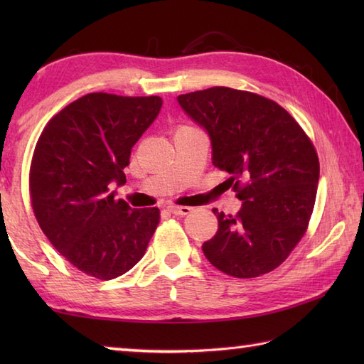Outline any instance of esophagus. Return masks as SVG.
I'll list each match as a JSON object with an SVG mask.
<instances>
[{"label": "esophagus", "mask_w": 364, "mask_h": 364, "mask_svg": "<svg viewBox=\"0 0 364 364\" xmlns=\"http://www.w3.org/2000/svg\"><path fill=\"white\" fill-rule=\"evenodd\" d=\"M167 211L170 214H175V215H188L192 211V208H189V206H168Z\"/></svg>", "instance_id": "obj_1"}]
</instances>
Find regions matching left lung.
<instances>
[{"label": "left lung", "mask_w": 364, "mask_h": 364, "mask_svg": "<svg viewBox=\"0 0 364 364\" xmlns=\"http://www.w3.org/2000/svg\"><path fill=\"white\" fill-rule=\"evenodd\" d=\"M176 100L210 136L213 164L231 175L242 200L236 215L213 210L219 228L203 242L205 257L236 278L270 272L288 258L311 218L319 183L311 141L280 105L250 92L211 87Z\"/></svg>", "instance_id": "1"}]
</instances>
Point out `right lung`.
Masks as SVG:
<instances>
[{
    "mask_svg": "<svg viewBox=\"0 0 364 364\" xmlns=\"http://www.w3.org/2000/svg\"><path fill=\"white\" fill-rule=\"evenodd\" d=\"M161 97L87 94L54 115L38 137L29 172L36 219L81 272L112 280L134 267L159 223L158 208L115 200L129 154L161 111Z\"/></svg>",
    "mask_w": 364,
    "mask_h": 364,
    "instance_id": "right-lung-1",
    "label": "right lung"
}]
</instances>
